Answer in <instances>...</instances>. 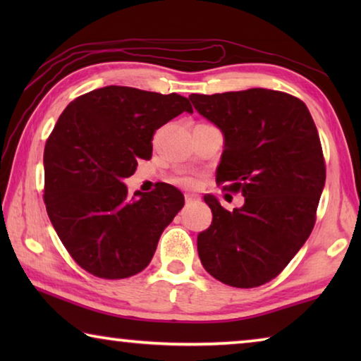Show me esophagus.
<instances>
[{
	"label": "esophagus",
	"mask_w": 361,
	"mask_h": 361,
	"mask_svg": "<svg viewBox=\"0 0 361 361\" xmlns=\"http://www.w3.org/2000/svg\"><path fill=\"white\" fill-rule=\"evenodd\" d=\"M185 200H186V205H189V204L195 202V200H199V197L195 194H186L185 195Z\"/></svg>",
	"instance_id": "obj_1"
}]
</instances>
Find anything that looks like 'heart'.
Listing matches in <instances>:
<instances>
[{"mask_svg": "<svg viewBox=\"0 0 361 361\" xmlns=\"http://www.w3.org/2000/svg\"><path fill=\"white\" fill-rule=\"evenodd\" d=\"M176 183H180V185H185V186H192L194 181L191 178H188V176H183V178L176 180Z\"/></svg>", "mask_w": 361, "mask_h": 361, "instance_id": "1", "label": "heart"}]
</instances>
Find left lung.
<instances>
[{"instance_id":"obj_1","label":"left lung","mask_w":361,"mask_h":361,"mask_svg":"<svg viewBox=\"0 0 361 361\" xmlns=\"http://www.w3.org/2000/svg\"><path fill=\"white\" fill-rule=\"evenodd\" d=\"M189 100L224 135L216 183L245 197L229 212L204 195L213 221L197 235L200 262L226 285H264L299 252L317 219L326 169L312 116L280 90L191 94Z\"/></svg>"}]
</instances>
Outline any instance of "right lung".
<instances>
[{
  "label": "right lung",
  "instance_id": "add662e5",
  "mask_svg": "<svg viewBox=\"0 0 361 361\" xmlns=\"http://www.w3.org/2000/svg\"><path fill=\"white\" fill-rule=\"evenodd\" d=\"M183 111L186 97L106 85L73 100L44 146V204L70 256L100 279L142 272L162 231L185 205L178 189L161 183L127 195L122 183L140 159H151L154 132Z\"/></svg>",
  "mask_w": 361,
  "mask_h": 361
}]
</instances>
